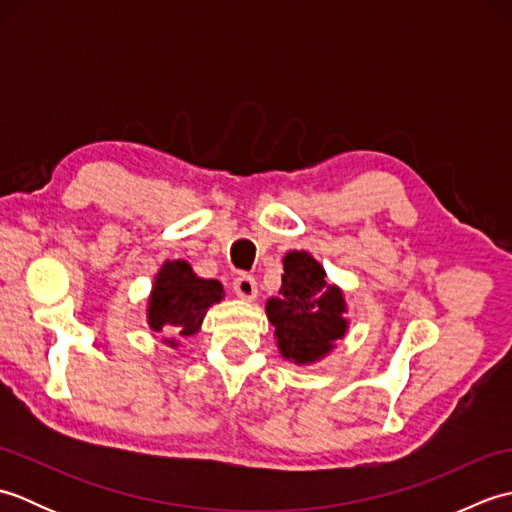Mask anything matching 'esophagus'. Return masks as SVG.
<instances>
[{
  "instance_id": "34e87169",
  "label": "esophagus",
  "mask_w": 512,
  "mask_h": 512,
  "mask_svg": "<svg viewBox=\"0 0 512 512\" xmlns=\"http://www.w3.org/2000/svg\"><path fill=\"white\" fill-rule=\"evenodd\" d=\"M233 290H235V295L239 299L253 301L257 297V281H255V277H250V275H239L233 281Z\"/></svg>"
}]
</instances>
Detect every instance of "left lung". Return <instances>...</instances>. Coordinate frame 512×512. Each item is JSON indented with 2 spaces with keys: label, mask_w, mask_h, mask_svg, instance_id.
Returning <instances> with one entry per match:
<instances>
[{
  "label": "left lung",
  "mask_w": 512,
  "mask_h": 512,
  "mask_svg": "<svg viewBox=\"0 0 512 512\" xmlns=\"http://www.w3.org/2000/svg\"><path fill=\"white\" fill-rule=\"evenodd\" d=\"M281 262L279 297L266 301V317L275 328L279 354L288 363L308 367L330 356L350 330L345 292L328 281L325 268L308 250H290Z\"/></svg>",
  "instance_id": "obj_1"
}]
</instances>
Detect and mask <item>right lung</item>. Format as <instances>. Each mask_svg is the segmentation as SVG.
Returning <instances> with one entry per match:
<instances>
[{"label":"right lung","mask_w":512,"mask_h":512,"mask_svg":"<svg viewBox=\"0 0 512 512\" xmlns=\"http://www.w3.org/2000/svg\"><path fill=\"white\" fill-rule=\"evenodd\" d=\"M224 299V288L217 279H202L184 259H167L154 277L147 297V325L154 332L193 336L211 306ZM176 350V339H165Z\"/></svg>","instance_id":"right-lung-1"}]
</instances>
